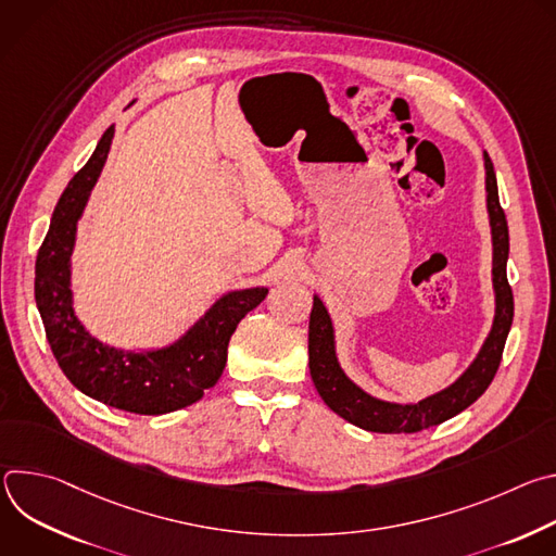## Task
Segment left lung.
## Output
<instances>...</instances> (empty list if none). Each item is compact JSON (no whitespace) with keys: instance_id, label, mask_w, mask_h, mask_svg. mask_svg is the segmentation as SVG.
I'll list each match as a JSON object with an SVG mask.
<instances>
[{"instance_id":"obj_1","label":"left lung","mask_w":556,"mask_h":556,"mask_svg":"<svg viewBox=\"0 0 556 556\" xmlns=\"http://www.w3.org/2000/svg\"><path fill=\"white\" fill-rule=\"evenodd\" d=\"M486 167V208L493 235V290H495V319L493 328L466 371L451 382L446 389L427 395L418 403H389L380 401L363 391L354 380L343 371L337 356L334 326L324 301L314 294V305L309 312V332H307V354H309V376L319 391L324 403L345 418L348 422L374 431V433H416L429 427H435L466 407H470L493 382L497 367L502 363V352L506 337L513 326V290L506 277L508 262V224L504 208L500 204L497 178L489 153L484 151Z\"/></svg>"}]
</instances>
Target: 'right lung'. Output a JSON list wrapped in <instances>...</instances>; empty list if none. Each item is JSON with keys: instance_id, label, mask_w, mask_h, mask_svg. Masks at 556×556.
<instances>
[{"instance_id": "1", "label": "right lung", "mask_w": 556, "mask_h": 556, "mask_svg": "<svg viewBox=\"0 0 556 556\" xmlns=\"http://www.w3.org/2000/svg\"><path fill=\"white\" fill-rule=\"evenodd\" d=\"M110 127L86 167L61 193L35 264V299L50 350L67 380L90 399L140 416H161L198 403L226 365L228 341L244 316L268 294L247 288L222 294L200 319L167 348L125 352L92 337L72 305L70 257L76 224L103 172L112 147Z\"/></svg>"}]
</instances>
